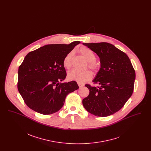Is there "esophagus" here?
<instances>
[{"label": "esophagus", "mask_w": 151, "mask_h": 151, "mask_svg": "<svg viewBox=\"0 0 151 151\" xmlns=\"http://www.w3.org/2000/svg\"><path fill=\"white\" fill-rule=\"evenodd\" d=\"M78 86H79V88H80L83 87V86H84V84H81V83H78Z\"/></svg>", "instance_id": "obj_1"}]
</instances>
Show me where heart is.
I'll return each mask as SVG.
<instances>
[{"mask_svg":"<svg viewBox=\"0 0 151 151\" xmlns=\"http://www.w3.org/2000/svg\"><path fill=\"white\" fill-rule=\"evenodd\" d=\"M80 53L88 62V67L93 71H97L99 69V65L96 62V55L93 51L86 47H81L79 50ZM74 52L72 51L68 53L63 59V65L65 68L70 69L72 65ZM93 75L89 71H79L73 70L68 72L67 78L71 81H76L79 83H84L92 79Z\"/></svg>","mask_w":151,"mask_h":151,"instance_id":"heart-1","label":"heart"}]
</instances>
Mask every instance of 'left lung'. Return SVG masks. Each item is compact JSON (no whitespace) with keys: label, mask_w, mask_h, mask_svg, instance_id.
I'll use <instances>...</instances> for the list:
<instances>
[{"label":"left lung","mask_w":151,"mask_h":151,"mask_svg":"<svg viewBox=\"0 0 151 151\" xmlns=\"http://www.w3.org/2000/svg\"><path fill=\"white\" fill-rule=\"evenodd\" d=\"M100 59L101 68L93 80L99 86H85L89 90L83 100L86 110L97 116L114 114L124 106L134 91L135 70L126 53L107 42L83 43Z\"/></svg>","instance_id":"left-lung-1"}]
</instances>
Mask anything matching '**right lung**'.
<instances>
[{"instance_id": "right-lung-1", "label": "right lung", "mask_w": 151, "mask_h": 151, "mask_svg": "<svg viewBox=\"0 0 151 151\" xmlns=\"http://www.w3.org/2000/svg\"><path fill=\"white\" fill-rule=\"evenodd\" d=\"M80 43L47 45L25 56L18 70L17 88L30 109L43 115L57 112L67 95L79 89L75 81H60L67 75L63 59Z\"/></svg>"}]
</instances>
